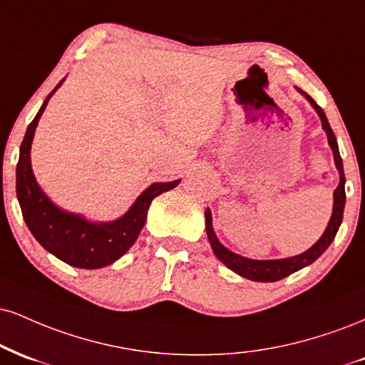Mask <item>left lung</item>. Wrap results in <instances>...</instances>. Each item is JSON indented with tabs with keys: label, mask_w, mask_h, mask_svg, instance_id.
I'll use <instances>...</instances> for the list:
<instances>
[{
	"label": "left lung",
	"mask_w": 365,
	"mask_h": 365,
	"mask_svg": "<svg viewBox=\"0 0 365 365\" xmlns=\"http://www.w3.org/2000/svg\"><path fill=\"white\" fill-rule=\"evenodd\" d=\"M299 93L304 96L306 100L311 103V107L314 108L318 117L322 118V125L323 130L327 133L328 138V144H330L331 151H333V160H335V166L338 170V175H340V182H338V187L333 192V212L330 221H328V226L322 235L313 247L306 250L296 257H287V258H277V260H253V258H247L241 257V255L231 252L230 248H226L225 245L219 241V238L214 232L212 227V214L210 210H205V231H207V238L210 243V248L216 257L221 260L227 269H231L235 274L241 275V277L255 280V282H275V280H280L287 275L294 274V272L304 269L313 263L314 260H318L322 255L327 252V248L330 247L331 241L335 240L338 227L341 225V219H344V207H345V175H344V163H341L340 158V151H338V144H336V138L333 134L330 124H328V118L324 115V112L322 110V107H318L316 102L308 93H304L302 90H297Z\"/></svg>",
	"instance_id": "8db88e82"
}]
</instances>
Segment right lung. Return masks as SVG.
I'll return each instance as SVG.
<instances>
[{"instance_id": "obj_1", "label": "right lung", "mask_w": 365, "mask_h": 365, "mask_svg": "<svg viewBox=\"0 0 365 365\" xmlns=\"http://www.w3.org/2000/svg\"><path fill=\"white\" fill-rule=\"evenodd\" d=\"M63 83L64 80H61L51 91L21 140L16 165V197L30 232L47 252L78 269H102L129 252L146 222L153 199L177 187L180 180L151 183L140 192L127 212L113 221H90L81 214L69 212L54 204L35 180L30 149L38 120L51 96Z\"/></svg>"}]
</instances>
